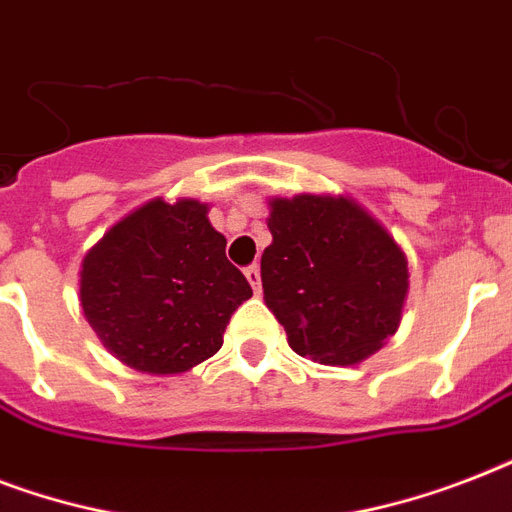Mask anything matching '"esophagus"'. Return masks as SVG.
<instances>
[{
	"mask_svg": "<svg viewBox=\"0 0 512 512\" xmlns=\"http://www.w3.org/2000/svg\"><path fill=\"white\" fill-rule=\"evenodd\" d=\"M244 276H247L249 287L255 289V295H260V268H257V265H249L247 271H244Z\"/></svg>",
	"mask_w": 512,
	"mask_h": 512,
	"instance_id": "obj_1",
	"label": "esophagus"
}]
</instances>
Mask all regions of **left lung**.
Wrapping results in <instances>:
<instances>
[{
	"mask_svg": "<svg viewBox=\"0 0 512 512\" xmlns=\"http://www.w3.org/2000/svg\"><path fill=\"white\" fill-rule=\"evenodd\" d=\"M268 207L263 297L289 348L329 366L372 356L396 335L404 311V249L348 196L300 193Z\"/></svg>",
	"mask_w": 512,
	"mask_h": 512,
	"instance_id": "left-lung-1",
	"label": "left lung"
}]
</instances>
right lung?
<instances>
[{
  "instance_id": "right-lung-1",
  "label": "right lung",
  "mask_w": 512,
  "mask_h": 512,
  "mask_svg": "<svg viewBox=\"0 0 512 512\" xmlns=\"http://www.w3.org/2000/svg\"><path fill=\"white\" fill-rule=\"evenodd\" d=\"M207 212L196 199L148 201L84 255V319L138 372L180 374L215 356L233 311L252 297Z\"/></svg>"
}]
</instances>
